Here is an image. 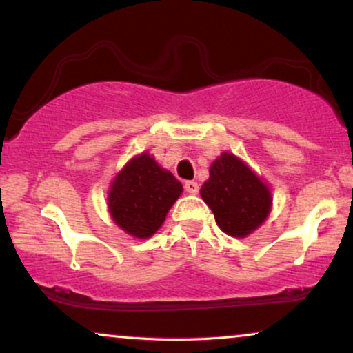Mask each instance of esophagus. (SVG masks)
Segmentation results:
<instances>
[{"label": "esophagus", "instance_id": "34e87169", "mask_svg": "<svg viewBox=\"0 0 353 353\" xmlns=\"http://www.w3.org/2000/svg\"><path fill=\"white\" fill-rule=\"evenodd\" d=\"M184 189L188 190L189 194H197V192H199V184H197V182H194V181H188L184 184Z\"/></svg>", "mask_w": 353, "mask_h": 353}]
</instances>
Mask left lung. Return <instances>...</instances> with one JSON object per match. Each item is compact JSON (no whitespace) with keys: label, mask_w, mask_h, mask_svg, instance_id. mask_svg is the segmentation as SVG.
I'll return each mask as SVG.
<instances>
[{"label":"left lung","mask_w":353,"mask_h":353,"mask_svg":"<svg viewBox=\"0 0 353 353\" xmlns=\"http://www.w3.org/2000/svg\"><path fill=\"white\" fill-rule=\"evenodd\" d=\"M201 196L228 236L245 237L265 221L272 196L265 182L234 154L222 152L209 169Z\"/></svg>","instance_id":"1"}]
</instances>
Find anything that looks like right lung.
Segmentation results:
<instances>
[{
    "mask_svg": "<svg viewBox=\"0 0 353 353\" xmlns=\"http://www.w3.org/2000/svg\"><path fill=\"white\" fill-rule=\"evenodd\" d=\"M181 192V182L143 152L132 157L112 181L109 214L129 236L148 239L163 225Z\"/></svg>",
    "mask_w": 353,
    "mask_h": 353,
    "instance_id": "add662e5",
    "label": "right lung"
}]
</instances>
